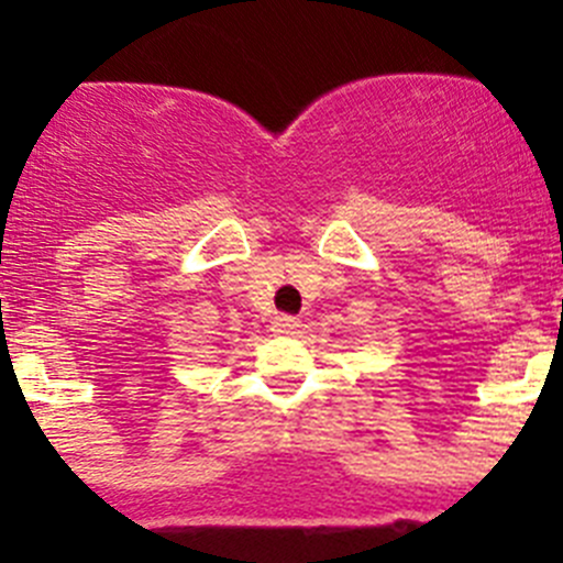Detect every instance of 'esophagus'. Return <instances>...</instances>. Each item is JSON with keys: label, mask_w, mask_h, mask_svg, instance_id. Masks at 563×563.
Segmentation results:
<instances>
[{"label": "esophagus", "mask_w": 563, "mask_h": 563, "mask_svg": "<svg viewBox=\"0 0 563 563\" xmlns=\"http://www.w3.org/2000/svg\"><path fill=\"white\" fill-rule=\"evenodd\" d=\"M272 329H275L277 334H294L299 329V318L297 316H275V321H272Z\"/></svg>", "instance_id": "34e87169"}]
</instances>
